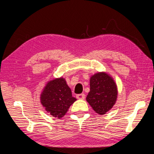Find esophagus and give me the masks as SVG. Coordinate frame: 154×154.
I'll list each match as a JSON object with an SVG mask.
<instances>
[{
  "label": "esophagus",
  "instance_id": "1",
  "mask_svg": "<svg viewBox=\"0 0 154 154\" xmlns=\"http://www.w3.org/2000/svg\"><path fill=\"white\" fill-rule=\"evenodd\" d=\"M85 96L84 94H77L76 96V97L78 99H82V100H83V99L85 98Z\"/></svg>",
  "mask_w": 154,
  "mask_h": 154
}]
</instances>
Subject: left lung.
Instances as JSON below:
<instances>
[{"mask_svg":"<svg viewBox=\"0 0 154 154\" xmlns=\"http://www.w3.org/2000/svg\"><path fill=\"white\" fill-rule=\"evenodd\" d=\"M90 90L86 97L96 113L105 114L116 104L118 88L113 77L105 72H98L90 77Z\"/></svg>","mask_w":154,"mask_h":154,"instance_id":"obj_1","label":"left lung"}]
</instances>
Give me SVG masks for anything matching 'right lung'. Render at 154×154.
Here are the masks:
<instances>
[{
  "label": "right lung",
  "mask_w": 154,
  "mask_h": 154,
  "mask_svg": "<svg viewBox=\"0 0 154 154\" xmlns=\"http://www.w3.org/2000/svg\"><path fill=\"white\" fill-rule=\"evenodd\" d=\"M41 103L52 116L62 118L77 99L72 97L71 90L63 77L49 81L40 96Z\"/></svg>",
  "instance_id": "right-lung-1"
}]
</instances>
